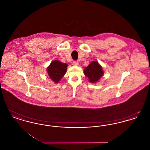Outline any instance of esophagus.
<instances>
[{
    "label": "esophagus",
    "instance_id": "1",
    "mask_svg": "<svg viewBox=\"0 0 150 150\" xmlns=\"http://www.w3.org/2000/svg\"><path fill=\"white\" fill-rule=\"evenodd\" d=\"M72 64L74 65V66H78L79 64V62L78 61H74V62H72Z\"/></svg>",
    "mask_w": 150,
    "mask_h": 150
}]
</instances>
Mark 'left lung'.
<instances>
[{
  "mask_svg": "<svg viewBox=\"0 0 150 150\" xmlns=\"http://www.w3.org/2000/svg\"><path fill=\"white\" fill-rule=\"evenodd\" d=\"M84 73L88 78V80L92 83L97 82L103 75L102 66L97 61H92L87 67H85Z\"/></svg>",
  "mask_w": 150,
  "mask_h": 150,
  "instance_id": "1",
  "label": "left lung"
}]
</instances>
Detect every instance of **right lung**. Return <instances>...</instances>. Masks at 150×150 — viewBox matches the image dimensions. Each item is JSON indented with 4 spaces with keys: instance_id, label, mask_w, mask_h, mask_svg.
<instances>
[{
    "instance_id": "right-lung-1",
    "label": "right lung",
    "mask_w": 150,
    "mask_h": 150,
    "mask_svg": "<svg viewBox=\"0 0 150 150\" xmlns=\"http://www.w3.org/2000/svg\"><path fill=\"white\" fill-rule=\"evenodd\" d=\"M67 64L58 60L53 61L47 67L48 75L54 83H58L67 71Z\"/></svg>"
}]
</instances>
